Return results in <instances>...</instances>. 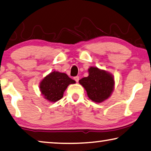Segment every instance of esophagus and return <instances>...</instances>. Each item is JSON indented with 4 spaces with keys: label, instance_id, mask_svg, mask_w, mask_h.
<instances>
[{
    "label": "esophagus",
    "instance_id": "1",
    "mask_svg": "<svg viewBox=\"0 0 151 151\" xmlns=\"http://www.w3.org/2000/svg\"><path fill=\"white\" fill-rule=\"evenodd\" d=\"M74 79L76 81V82H78V81H79V76H76L74 77Z\"/></svg>",
    "mask_w": 151,
    "mask_h": 151
}]
</instances>
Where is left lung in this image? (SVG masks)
<instances>
[{"mask_svg":"<svg viewBox=\"0 0 151 151\" xmlns=\"http://www.w3.org/2000/svg\"><path fill=\"white\" fill-rule=\"evenodd\" d=\"M78 82L87 91L89 99L96 102H102L109 98L114 84L111 75L94 67L89 69L88 76L81 78Z\"/></svg>","mask_w":151,"mask_h":151,"instance_id":"left-lung-1","label":"left lung"}]
</instances>
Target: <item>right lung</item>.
<instances>
[{"label": "right lung", "instance_id": "right-lung-1", "mask_svg": "<svg viewBox=\"0 0 151 151\" xmlns=\"http://www.w3.org/2000/svg\"><path fill=\"white\" fill-rule=\"evenodd\" d=\"M65 73L54 71L43 78L40 84L42 94L47 100L56 102L63 97V94L70 84L75 83Z\"/></svg>", "mask_w": 151, "mask_h": 151}]
</instances>
